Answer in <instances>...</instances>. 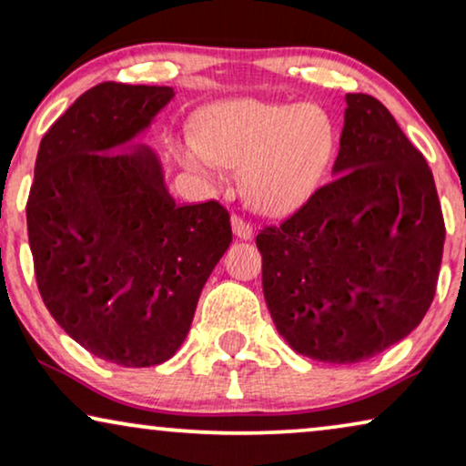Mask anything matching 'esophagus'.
<instances>
[{"label": "esophagus", "instance_id": "34e87169", "mask_svg": "<svg viewBox=\"0 0 466 466\" xmlns=\"http://www.w3.org/2000/svg\"><path fill=\"white\" fill-rule=\"evenodd\" d=\"M231 227H233L235 238H239V239H250L252 233H255V231H252L250 222H246L244 218H239V216H233Z\"/></svg>", "mask_w": 466, "mask_h": 466}]
</instances>
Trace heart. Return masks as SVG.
I'll use <instances>...</instances> for the list:
<instances>
[{
	"label": "heart",
	"mask_w": 466,
	"mask_h": 466,
	"mask_svg": "<svg viewBox=\"0 0 466 466\" xmlns=\"http://www.w3.org/2000/svg\"><path fill=\"white\" fill-rule=\"evenodd\" d=\"M338 154V126L328 108L252 98L205 111L198 137L186 138L184 165L216 177L220 165L244 168V188L265 211H289L321 188Z\"/></svg>",
	"instance_id": "b5f03b06"
}]
</instances>
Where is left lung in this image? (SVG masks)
I'll return each instance as SVG.
<instances>
[{
  "label": "left lung",
  "instance_id": "1",
  "mask_svg": "<svg viewBox=\"0 0 466 466\" xmlns=\"http://www.w3.org/2000/svg\"><path fill=\"white\" fill-rule=\"evenodd\" d=\"M334 179L257 235L263 295L295 353L358 364L407 338L437 291L445 225L424 156L368 94H347Z\"/></svg>",
  "mask_w": 466,
  "mask_h": 466
}]
</instances>
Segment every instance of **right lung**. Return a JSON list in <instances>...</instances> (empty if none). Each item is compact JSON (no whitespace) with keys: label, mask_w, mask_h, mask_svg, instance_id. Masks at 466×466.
<instances>
[{"label":"right lung","mask_w":466,"mask_h":466,"mask_svg":"<svg viewBox=\"0 0 466 466\" xmlns=\"http://www.w3.org/2000/svg\"><path fill=\"white\" fill-rule=\"evenodd\" d=\"M173 87L100 83L42 137L27 235L42 301L96 358L171 360L198 295L231 244L216 201L177 205L149 145L135 143Z\"/></svg>","instance_id":"obj_1"}]
</instances>
